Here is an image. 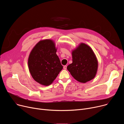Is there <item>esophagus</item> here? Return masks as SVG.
<instances>
[{"mask_svg":"<svg viewBox=\"0 0 124 124\" xmlns=\"http://www.w3.org/2000/svg\"><path fill=\"white\" fill-rule=\"evenodd\" d=\"M63 69H64V70H66V69H67V66H64L63 67Z\"/></svg>","mask_w":124,"mask_h":124,"instance_id":"1","label":"esophagus"}]
</instances>
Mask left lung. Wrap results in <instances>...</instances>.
<instances>
[{
	"mask_svg": "<svg viewBox=\"0 0 124 124\" xmlns=\"http://www.w3.org/2000/svg\"><path fill=\"white\" fill-rule=\"evenodd\" d=\"M72 64L67 66V70L77 81L86 83L93 79L96 76L98 61L91 47L81 43L72 51Z\"/></svg>",
	"mask_w": 124,
	"mask_h": 124,
	"instance_id": "left-lung-1",
	"label": "left lung"
}]
</instances>
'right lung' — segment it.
Segmentation results:
<instances>
[{"label":"right lung","mask_w":124,"mask_h":124,"mask_svg":"<svg viewBox=\"0 0 124 124\" xmlns=\"http://www.w3.org/2000/svg\"><path fill=\"white\" fill-rule=\"evenodd\" d=\"M57 47L54 40L44 39L36 44L30 52L28 66L32 78L39 84L48 86L63 69L56 54Z\"/></svg>","instance_id":"add662e5"}]
</instances>
